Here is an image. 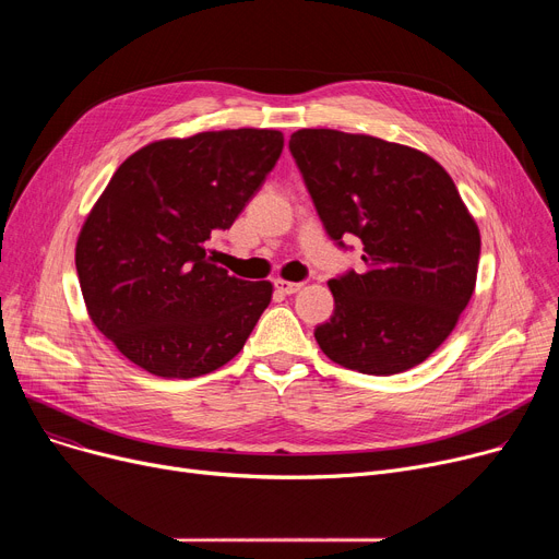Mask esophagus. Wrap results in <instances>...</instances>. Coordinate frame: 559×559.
<instances>
[{
	"instance_id": "1",
	"label": "esophagus",
	"mask_w": 559,
	"mask_h": 559,
	"mask_svg": "<svg viewBox=\"0 0 559 559\" xmlns=\"http://www.w3.org/2000/svg\"><path fill=\"white\" fill-rule=\"evenodd\" d=\"M276 289L283 292V295H295V292H299L304 287V283H295V281H285V278H276L274 281Z\"/></svg>"
}]
</instances>
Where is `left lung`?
<instances>
[{
	"mask_svg": "<svg viewBox=\"0 0 559 559\" xmlns=\"http://www.w3.org/2000/svg\"><path fill=\"white\" fill-rule=\"evenodd\" d=\"M333 240H362L365 272L329 281L324 354L371 376L421 365L457 326L478 276L480 230L449 171L415 146L365 133L299 129L289 138Z\"/></svg>",
	"mask_w": 559,
	"mask_h": 559,
	"instance_id": "obj_1",
	"label": "left lung"
}]
</instances>
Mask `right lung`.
<instances>
[{"mask_svg":"<svg viewBox=\"0 0 559 559\" xmlns=\"http://www.w3.org/2000/svg\"><path fill=\"white\" fill-rule=\"evenodd\" d=\"M283 152L276 129H224L144 144L110 176L76 240L87 317L124 358L160 378H197L240 354L270 281L209 255Z\"/></svg>","mask_w":559,"mask_h":559,"instance_id":"obj_1","label":"right lung"}]
</instances>
